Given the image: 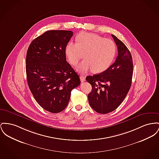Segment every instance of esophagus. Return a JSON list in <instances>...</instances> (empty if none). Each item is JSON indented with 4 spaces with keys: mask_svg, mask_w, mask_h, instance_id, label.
<instances>
[{
    "mask_svg": "<svg viewBox=\"0 0 159 159\" xmlns=\"http://www.w3.org/2000/svg\"><path fill=\"white\" fill-rule=\"evenodd\" d=\"M80 80L82 82H84V81H85V79H86L85 76L82 75H80Z\"/></svg>",
    "mask_w": 159,
    "mask_h": 159,
    "instance_id": "esophagus-1",
    "label": "esophagus"
}]
</instances>
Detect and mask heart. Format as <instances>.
<instances>
[{"instance_id": "1", "label": "heart", "mask_w": 159, "mask_h": 159, "mask_svg": "<svg viewBox=\"0 0 159 159\" xmlns=\"http://www.w3.org/2000/svg\"><path fill=\"white\" fill-rule=\"evenodd\" d=\"M76 43L72 41L66 46V55L73 66L79 61L84 60L76 67L80 73L93 70L94 73H100L107 70L114 59L116 48L114 42L109 38L88 32H82L76 37Z\"/></svg>"}]
</instances>
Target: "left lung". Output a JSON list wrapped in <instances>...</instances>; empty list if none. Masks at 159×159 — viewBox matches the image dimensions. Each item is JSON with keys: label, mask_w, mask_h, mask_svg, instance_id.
<instances>
[{"label": "left lung", "mask_w": 159, "mask_h": 159, "mask_svg": "<svg viewBox=\"0 0 159 159\" xmlns=\"http://www.w3.org/2000/svg\"><path fill=\"white\" fill-rule=\"evenodd\" d=\"M118 48L115 62L98 75H88L86 80L92 86L88 101L95 112L106 114L115 110L123 102L130 88L133 60L126 46L112 35Z\"/></svg>", "instance_id": "left-lung-1"}]
</instances>
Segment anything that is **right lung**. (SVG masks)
I'll return each instance as SVG.
<instances>
[{"mask_svg":"<svg viewBox=\"0 0 159 159\" xmlns=\"http://www.w3.org/2000/svg\"><path fill=\"white\" fill-rule=\"evenodd\" d=\"M70 30H48L34 39L26 60L28 86L36 102L51 113L67 106L73 89L80 77L66 61V46L72 37Z\"/></svg>","mask_w":159,"mask_h":159,"instance_id":"add662e5","label":"right lung"}]
</instances>
